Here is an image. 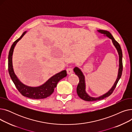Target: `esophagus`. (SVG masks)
Wrapping results in <instances>:
<instances>
[{
    "label": "esophagus",
    "mask_w": 132,
    "mask_h": 132,
    "mask_svg": "<svg viewBox=\"0 0 132 132\" xmlns=\"http://www.w3.org/2000/svg\"><path fill=\"white\" fill-rule=\"evenodd\" d=\"M67 73L68 75H71V74H73V70H72V68H67Z\"/></svg>",
    "instance_id": "34e87169"
}]
</instances>
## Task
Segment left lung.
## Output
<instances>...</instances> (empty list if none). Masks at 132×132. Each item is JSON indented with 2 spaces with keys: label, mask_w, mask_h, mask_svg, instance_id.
Segmentation results:
<instances>
[{
  "label": "left lung",
  "mask_w": 132,
  "mask_h": 132,
  "mask_svg": "<svg viewBox=\"0 0 132 132\" xmlns=\"http://www.w3.org/2000/svg\"><path fill=\"white\" fill-rule=\"evenodd\" d=\"M97 31L102 34H103L104 36H107L108 38L112 40V43L114 47H116V50L118 52L119 55V69H118V73L117 78L116 79V81H115L114 85L105 94H103L99 97H92L88 94V93L86 92V81H85V77L81 70L78 67H75L74 68V72H75V74L78 76L79 78V83L78 85L77 88V92L78 94V95L80 98H81L82 100L88 101V102H92V101H99L101 100H103L106 97H108L111 94L113 90H114L115 88L116 87V86L118 82L119 79H120L122 74V53L121 47L119 45V44L114 39L113 37L109 31L107 30H97Z\"/></svg>",
  "instance_id": "left-lung-1"
}]
</instances>
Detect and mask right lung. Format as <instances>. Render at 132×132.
I'll return each mask as SVG.
<instances>
[{
    "label": "right lung",
    "mask_w": 132,
    "mask_h": 132,
    "mask_svg": "<svg viewBox=\"0 0 132 132\" xmlns=\"http://www.w3.org/2000/svg\"><path fill=\"white\" fill-rule=\"evenodd\" d=\"M27 31H24L21 36L13 43L9 54V72L10 77L14 84L19 92L23 96L31 99H43L50 96L54 92V88L57 87L58 82L67 76L66 70L62 71L55 74L51 77L44 84L38 87H30L25 85L21 82L16 77L13 70L12 56L14 47L18 42L26 34Z\"/></svg>",
    "instance_id": "add662e5"
}]
</instances>
